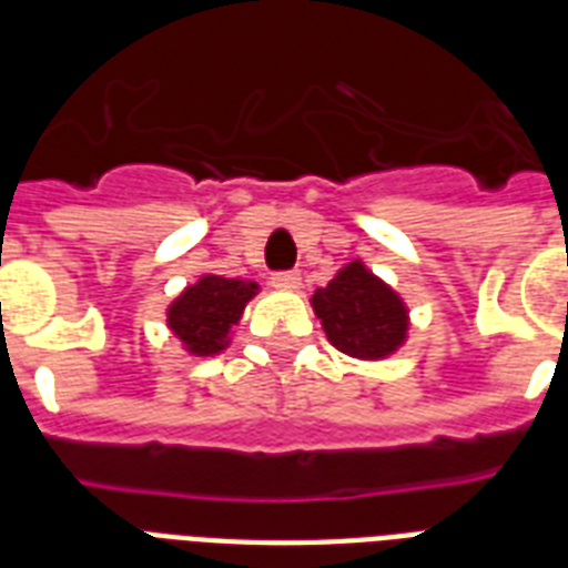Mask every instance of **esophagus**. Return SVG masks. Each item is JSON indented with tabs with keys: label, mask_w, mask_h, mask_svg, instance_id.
Listing matches in <instances>:
<instances>
[{
	"label": "esophagus",
	"mask_w": 568,
	"mask_h": 568,
	"mask_svg": "<svg viewBox=\"0 0 568 568\" xmlns=\"http://www.w3.org/2000/svg\"><path fill=\"white\" fill-rule=\"evenodd\" d=\"M271 285L276 292H297L301 288V274L297 271H280V274L271 276Z\"/></svg>",
	"instance_id": "obj_1"
}]
</instances>
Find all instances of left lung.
I'll return each instance as SVG.
<instances>
[{
    "label": "left lung",
    "instance_id": "left-lung-1",
    "mask_svg": "<svg viewBox=\"0 0 568 568\" xmlns=\"http://www.w3.org/2000/svg\"><path fill=\"white\" fill-rule=\"evenodd\" d=\"M310 303L329 345L363 363L388 359L409 338V306L363 258L338 267Z\"/></svg>",
    "mask_w": 568,
    "mask_h": 568
}]
</instances>
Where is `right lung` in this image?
<instances>
[{"label": "right lung", "mask_w": 568, "mask_h": 568, "mask_svg": "<svg viewBox=\"0 0 568 568\" xmlns=\"http://www.w3.org/2000/svg\"><path fill=\"white\" fill-rule=\"evenodd\" d=\"M256 294L258 283L253 280L203 274L171 301L164 312L168 329L180 338L185 354L217 356L230 347L232 327Z\"/></svg>", "instance_id": "add662e5"}]
</instances>
